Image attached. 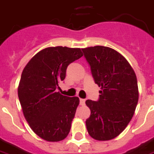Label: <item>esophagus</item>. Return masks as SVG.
Segmentation results:
<instances>
[{
  "mask_svg": "<svg viewBox=\"0 0 154 154\" xmlns=\"http://www.w3.org/2000/svg\"><path fill=\"white\" fill-rule=\"evenodd\" d=\"M85 99H80V104L81 105H84L85 104Z\"/></svg>",
  "mask_w": 154,
  "mask_h": 154,
  "instance_id": "34e87169",
  "label": "esophagus"
}]
</instances>
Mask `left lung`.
I'll list each match as a JSON object with an SVG mask.
<instances>
[{"mask_svg":"<svg viewBox=\"0 0 154 154\" xmlns=\"http://www.w3.org/2000/svg\"><path fill=\"white\" fill-rule=\"evenodd\" d=\"M82 51L95 83L102 89L98 101H86L91 110L87 130L95 140H111L125 130L134 115L138 102L137 77L125 57L111 48L98 45Z\"/></svg>","mask_w":154,"mask_h":154,"instance_id":"8db88e82","label":"left lung"}]
</instances>
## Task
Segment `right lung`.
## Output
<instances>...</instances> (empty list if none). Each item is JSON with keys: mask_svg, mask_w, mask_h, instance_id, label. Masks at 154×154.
Returning a JSON list of instances; mask_svg holds the SVG:
<instances>
[{"mask_svg": "<svg viewBox=\"0 0 154 154\" xmlns=\"http://www.w3.org/2000/svg\"><path fill=\"white\" fill-rule=\"evenodd\" d=\"M82 56L79 48L49 47L38 52L22 72L17 93L23 112L34 133L45 141L59 142L69 134L79 99L56 89L69 64Z\"/></svg>", "mask_w": 154, "mask_h": 154, "instance_id": "right-lung-1", "label": "right lung"}]
</instances>
